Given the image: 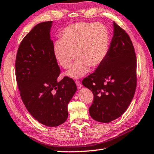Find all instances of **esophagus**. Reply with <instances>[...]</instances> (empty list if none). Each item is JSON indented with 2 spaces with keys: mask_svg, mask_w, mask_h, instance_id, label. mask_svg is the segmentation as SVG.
Returning a JSON list of instances; mask_svg holds the SVG:
<instances>
[{
  "mask_svg": "<svg viewBox=\"0 0 154 154\" xmlns=\"http://www.w3.org/2000/svg\"><path fill=\"white\" fill-rule=\"evenodd\" d=\"M76 86H77V88H78V89H80L81 88H82V85L81 84H80V81H76Z\"/></svg>",
  "mask_w": 154,
  "mask_h": 154,
  "instance_id": "34e87169",
  "label": "esophagus"
}]
</instances>
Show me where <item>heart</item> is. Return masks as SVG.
I'll use <instances>...</instances> for the list:
<instances>
[{"mask_svg": "<svg viewBox=\"0 0 154 154\" xmlns=\"http://www.w3.org/2000/svg\"><path fill=\"white\" fill-rule=\"evenodd\" d=\"M60 37V40H56L53 46V55L58 64L67 69L71 66L74 57L77 59L66 72L68 76H84L90 68H96L107 57L110 36L107 28L101 23H73L61 32Z\"/></svg>", "mask_w": 154, "mask_h": 154, "instance_id": "1", "label": "heart"}]
</instances>
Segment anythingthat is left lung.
<instances>
[{
    "instance_id": "1",
    "label": "left lung",
    "mask_w": 154,
    "mask_h": 154,
    "mask_svg": "<svg viewBox=\"0 0 154 154\" xmlns=\"http://www.w3.org/2000/svg\"><path fill=\"white\" fill-rule=\"evenodd\" d=\"M107 57L93 74L84 78L83 86L93 91L89 108L95 121L107 123L124 113L134 97L136 88V57L125 31L115 22Z\"/></svg>"
}]
</instances>
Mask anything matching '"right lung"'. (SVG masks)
Listing matches in <instances>:
<instances>
[{"label":"right lung","mask_w":154,"mask_h":154,"mask_svg":"<svg viewBox=\"0 0 154 154\" xmlns=\"http://www.w3.org/2000/svg\"><path fill=\"white\" fill-rule=\"evenodd\" d=\"M52 21L39 23L20 45L16 59V82L27 110L40 123L54 127L68 118V104L77 90L72 79L58 82L60 68L53 53Z\"/></svg>","instance_id":"1"}]
</instances>
